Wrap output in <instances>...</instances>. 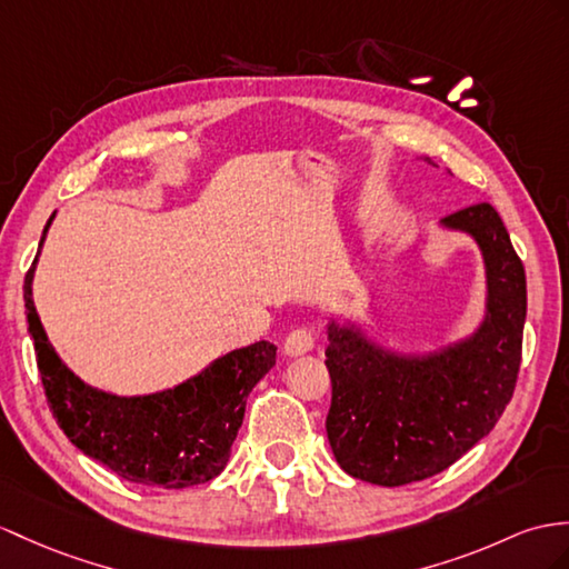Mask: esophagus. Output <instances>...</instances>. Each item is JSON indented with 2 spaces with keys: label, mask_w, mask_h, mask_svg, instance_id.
<instances>
[{
  "label": "esophagus",
  "mask_w": 569,
  "mask_h": 569,
  "mask_svg": "<svg viewBox=\"0 0 569 569\" xmlns=\"http://www.w3.org/2000/svg\"><path fill=\"white\" fill-rule=\"evenodd\" d=\"M313 345H316V332H313V328L301 326V328H295V330L287 336V340H284V352L292 355V357L307 355V352L313 350Z\"/></svg>",
  "instance_id": "1"
}]
</instances>
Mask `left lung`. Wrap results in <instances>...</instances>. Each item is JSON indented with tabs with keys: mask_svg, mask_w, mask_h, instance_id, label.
<instances>
[{
	"mask_svg": "<svg viewBox=\"0 0 569 569\" xmlns=\"http://www.w3.org/2000/svg\"><path fill=\"white\" fill-rule=\"evenodd\" d=\"M445 224L473 233L488 266V321L473 340L408 359L373 348L352 328H328V441L345 473L386 488L459 461L502 418L519 377L526 272L502 217L478 202L447 214Z\"/></svg>",
	"mask_w": 569,
	"mask_h": 569,
	"instance_id": "8db88e82",
	"label": "left lung"
}]
</instances>
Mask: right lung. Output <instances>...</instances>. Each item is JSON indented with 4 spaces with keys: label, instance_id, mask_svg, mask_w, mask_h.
Segmentation results:
<instances>
[{
    "label": "right lung",
    "instance_id": "right-lung-1",
    "mask_svg": "<svg viewBox=\"0 0 569 569\" xmlns=\"http://www.w3.org/2000/svg\"><path fill=\"white\" fill-rule=\"evenodd\" d=\"M36 260L23 280L26 316L50 412L69 441L130 482L180 490L217 478L243 422L248 393L274 365V345L260 340L229 352L163 393H101L79 381L50 348L31 297Z\"/></svg>",
    "mask_w": 569,
    "mask_h": 569
}]
</instances>
